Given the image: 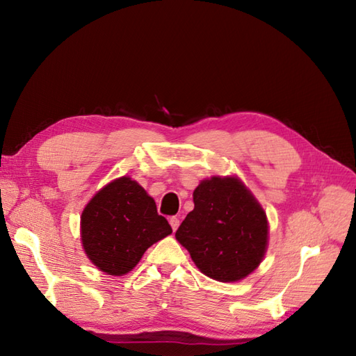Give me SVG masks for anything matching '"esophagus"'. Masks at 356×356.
I'll list each match as a JSON object with an SVG mask.
<instances>
[{
  "label": "esophagus",
  "instance_id": "esophagus-1",
  "mask_svg": "<svg viewBox=\"0 0 356 356\" xmlns=\"http://www.w3.org/2000/svg\"><path fill=\"white\" fill-rule=\"evenodd\" d=\"M179 218L177 217H171L170 218V225H171V228H172V231H176L177 228H179Z\"/></svg>",
  "mask_w": 356,
  "mask_h": 356
}]
</instances>
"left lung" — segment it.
Instances as JSON below:
<instances>
[{"mask_svg":"<svg viewBox=\"0 0 356 356\" xmlns=\"http://www.w3.org/2000/svg\"><path fill=\"white\" fill-rule=\"evenodd\" d=\"M194 209L176 231L195 266L217 282L232 283L259 268L268 248V218L237 177L202 180Z\"/></svg>","mask_w":356,"mask_h":356,"instance_id":"8db88e82","label":"left lung"}]
</instances>
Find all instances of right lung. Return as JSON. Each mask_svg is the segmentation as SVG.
<instances>
[{"mask_svg": "<svg viewBox=\"0 0 356 356\" xmlns=\"http://www.w3.org/2000/svg\"><path fill=\"white\" fill-rule=\"evenodd\" d=\"M172 232L156 202L131 177H119L105 185L87 203L81 216V240L97 269L108 275H124L143 252Z\"/></svg>", "mask_w": 356, "mask_h": 356, "instance_id": "obj_1", "label": "right lung"}]
</instances>
